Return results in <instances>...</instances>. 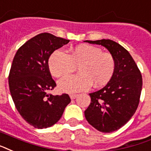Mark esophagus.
<instances>
[{"mask_svg": "<svg viewBox=\"0 0 151 151\" xmlns=\"http://www.w3.org/2000/svg\"><path fill=\"white\" fill-rule=\"evenodd\" d=\"M77 96H78L77 94H70V95L71 100H73V99H75L76 97H77Z\"/></svg>", "mask_w": 151, "mask_h": 151, "instance_id": "1", "label": "esophagus"}]
</instances>
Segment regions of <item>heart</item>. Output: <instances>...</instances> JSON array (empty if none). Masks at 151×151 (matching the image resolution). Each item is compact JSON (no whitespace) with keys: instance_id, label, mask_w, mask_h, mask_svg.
Wrapping results in <instances>:
<instances>
[{"instance_id":"obj_1","label":"heart","mask_w":151,"mask_h":151,"mask_svg":"<svg viewBox=\"0 0 151 151\" xmlns=\"http://www.w3.org/2000/svg\"><path fill=\"white\" fill-rule=\"evenodd\" d=\"M48 65L56 78L68 75L78 67L80 74L65 77L58 83L60 91L74 93L87 90L91 86L98 88L109 83L116 71V62L113 55L102 52L101 48L81 44L71 49L70 55L61 50L54 51Z\"/></svg>"}]
</instances>
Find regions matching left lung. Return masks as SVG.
<instances>
[{
	"label": "left lung",
	"mask_w": 151,
	"mask_h": 151,
	"mask_svg": "<svg viewBox=\"0 0 151 151\" xmlns=\"http://www.w3.org/2000/svg\"><path fill=\"white\" fill-rule=\"evenodd\" d=\"M84 42L101 45L113 55L116 68L109 83L89 93L91 103L85 111L88 124L104 133L119 129L133 116L139 104L142 86L141 72L130 53L110 40Z\"/></svg>",
	"instance_id": "left-lung-1"
}]
</instances>
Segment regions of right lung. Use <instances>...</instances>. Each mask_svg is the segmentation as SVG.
<instances>
[{
  "label": "right lung",
  "instance_id": "obj_1",
  "mask_svg": "<svg viewBox=\"0 0 151 151\" xmlns=\"http://www.w3.org/2000/svg\"><path fill=\"white\" fill-rule=\"evenodd\" d=\"M69 42L41 33L22 45L15 55L9 75L10 93L22 118L35 128L56 124L71 101L68 94L47 93L56 86L49 70V58Z\"/></svg>",
  "mask_w": 151,
  "mask_h": 151
}]
</instances>
